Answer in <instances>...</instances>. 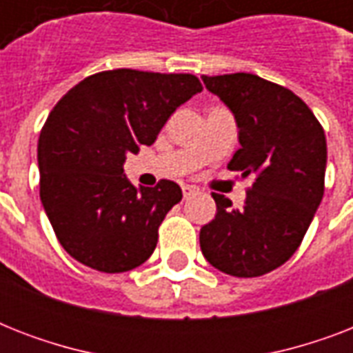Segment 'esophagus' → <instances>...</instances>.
<instances>
[{
  "instance_id": "1",
  "label": "esophagus",
  "mask_w": 353,
  "mask_h": 353,
  "mask_svg": "<svg viewBox=\"0 0 353 353\" xmlns=\"http://www.w3.org/2000/svg\"><path fill=\"white\" fill-rule=\"evenodd\" d=\"M199 190L196 187H194V185H183V196H185V198H190V196H196V194H198Z\"/></svg>"
}]
</instances>
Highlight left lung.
<instances>
[{"mask_svg": "<svg viewBox=\"0 0 353 353\" xmlns=\"http://www.w3.org/2000/svg\"><path fill=\"white\" fill-rule=\"evenodd\" d=\"M231 108L241 148L227 168L251 177L245 203L212 194L216 218L199 231L203 256L223 273L252 279L290 260L324 194L326 137L301 97L251 73L201 77Z\"/></svg>", "mask_w": 353, "mask_h": 353, "instance_id": "8db88e82", "label": "left lung"}]
</instances>
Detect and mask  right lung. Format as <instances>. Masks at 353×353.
Instances as JSON below:
<instances>
[{
	"label": "right lung",
	"instance_id": "obj_1",
	"mask_svg": "<svg viewBox=\"0 0 353 353\" xmlns=\"http://www.w3.org/2000/svg\"><path fill=\"white\" fill-rule=\"evenodd\" d=\"M201 90L188 73L113 69L79 82L52 108L38 141L40 199L77 262L124 273L152 256L183 192L170 179L135 187L122 165L154 144L172 113Z\"/></svg>",
	"mask_w": 353,
	"mask_h": 353
}]
</instances>
